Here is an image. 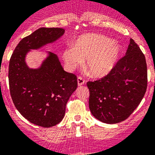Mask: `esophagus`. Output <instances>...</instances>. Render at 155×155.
Here are the masks:
<instances>
[{
	"label": "esophagus",
	"instance_id": "obj_1",
	"mask_svg": "<svg viewBox=\"0 0 155 155\" xmlns=\"http://www.w3.org/2000/svg\"><path fill=\"white\" fill-rule=\"evenodd\" d=\"M77 82H78V86H82L85 83V80H84V79L82 78L81 76H79V77H78Z\"/></svg>",
	"mask_w": 155,
	"mask_h": 155
}]
</instances>
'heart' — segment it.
<instances>
[{"mask_svg": "<svg viewBox=\"0 0 155 155\" xmlns=\"http://www.w3.org/2000/svg\"><path fill=\"white\" fill-rule=\"evenodd\" d=\"M121 53V47L109 37L99 34H86L79 37L74 47L69 46L63 52L66 67L73 70L86 60V68L95 77H101L111 72Z\"/></svg>", "mask_w": 155, "mask_h": 155, "instance_id": "heart-1", "label": "heart"}]
</instances>
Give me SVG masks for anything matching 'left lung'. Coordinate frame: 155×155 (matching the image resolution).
<instances>
[{"instance_id":"1","label":"left lung","mask_w":155,"mask_h":155,"mask_svg":"<svg viewBox=\"0 0 155 155\" xmlns=\"http://www.w3.org/2000/svg\"><path fill=\"white\" fill-rule=\"evenodd\" d=\"M89 107L101 122L115 124L130 116L139 105L147 87L144 54L133 39L125 56L104 77L87 83Z\"/></svg>"}]
</instances>
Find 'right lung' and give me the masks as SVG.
I'll return each mask as SVG.
<instances>
[{
  "label": "right lung",
  "mask_w": 155,
  "mask_h": 155,
  "mask_svg": "<svg viewBox=\"0 0 155 155\" xmlns=\"http://www.w3.org/2000/svg\"><path fill=\"white\" fill-rule=\"evenodd\" d=\"M64 33L62 28L37 29L18 43L9 61V90L15 106L31 123L44 128L62 120L67 102L77 87V76L64 71L51 52L38 69L28 68L25 57L30 49L54 42Z\"/></svg>",
  "instance_id": "add662e5"
}]
</instances>
